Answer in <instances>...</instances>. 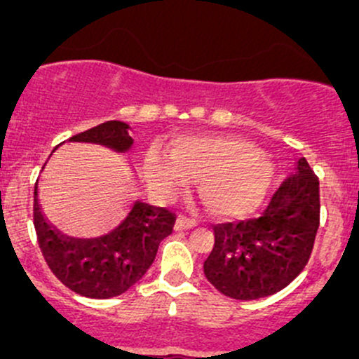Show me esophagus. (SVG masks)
I'll return each mask as SVG.
<instances>
[{
  "instance_id": "34e87169",
  "label": "esophagus",
  "mask_w": 359,
  "mask_h": 359,
  "mask_svg": "<svg viewBox=\"0 0 359 359\" xmlns=\"http://www.w3.org/2000/svg\"><path fill=\"white\" fill-rule=\"evenodd\" d=\"M197 225V222L191 218H187V216H178L176 218V223H175V229L176 230H187V229H191V226Z\"/></svg>"
}]
</instances>
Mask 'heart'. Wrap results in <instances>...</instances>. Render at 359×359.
I'll return each mask as SVG.
<instances>
[{
	"mask_svg": "<svg viewBox=\"0 0 359 359\" xmlns=\"http://www.w3.org/2000/svg\"><path fill=\"white\" fill-rule=\"evenodd\" d=\"M141 175L158 198L176 197L188 180L216 218H244L260 208L274 180L272 162L260 148L241 137L190 136L172 141L168 158L148 154Z\"/></svg>",
	"mask_w": 359,
	"mask_h": 359,
	"instance_id": "b5f03b06",
	"label": "heart"
}]
</instances>
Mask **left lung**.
<instances>
[{
	"instance_id": "left-lung-1",
	"label": "left lung",
	"mask_w": 359,
	"mask_h": 359,
	"mask_svg": "<svg viewBox=\"0 0 359 359\" xmlns=\"http://www.w3.org/2000/svg\"><path fill=\"white\" fill-rule=\"evenodd\" d=\"M295 171L260 218L212 226L204 274L219 293L264 299L286 288L307 265L319 226V180L304 157Z\"/></svg>"
}]
</instances>
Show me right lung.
Wrapping results in <instances>:
<instances>
[{"label": "right lung", "mask_w": 359, "mask_h": 359, "mask_svg": "<svg viewBox=\"0 0 359 359\" xmlns=\"http://www.w3.org/2000/svg\"><path fill=\"white\" fill-rule=\"evenodd\" d=\"M129 129L127 123L109 120L67 141L101 144L126 154L134 143ZM33 219L41 255L55 278L81 297L111 299L147 274L161 241L172 232L176 216L165 208L134 201L111 223L94 226L90 232H71L43 211L36 181Z\"/></svg>", "instance_id": "right-lung-1"}]
</instances>
